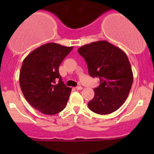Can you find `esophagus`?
Listing matches in <instances>:
<instances>
[{"instance_id": "obj_1", "label": "esophagus", "mask_w": 154, "mask_h": 154, "mask_svg": "<svg viewBox=\"0 0 154 154\" xmlns=\"http://www.w3.org/2000/svg\"><path fill=\"white\" fill-rule=\"evenodd\" d=\"M75 88H76V89H77V90H82V89H83V87L80 86H78L76 87Z\"/></svg>"}]
</instances>
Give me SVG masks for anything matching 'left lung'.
<instances>
[{
  "label": "left lung",
  "instance_id": "1",
  "mask_svg": "<svg viewBox=\"0 0 154 154\" xmlns=\"http://www.w3.org/2000/svg\"><path fill=\"white\" fill-rule=\"evenodd\" d=\"M91 77L100 79L94 96L88 103L94 112L107 115L123 105L128 97L133 74L128 57L120 48L107 41H97L78 49Z\"/></svg>",
  "mask_w": 154,
  "mask_h": 154
}]
</instances>
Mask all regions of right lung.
I'll use <instances>...</instances> for the list:
<instances>
[{
	"label": "right lung",
	"instance_id": "obj_1",
	"mask_svg": "<svg viewBox=\"0 0 154 154\" xmlns=\"http://www.w3.org/2000/svg\"><path fill=\"white\" fill-rule=\"evenodd\" d=\"M72 49L47 43L32 51L23 61L19 74L21 91L29 104L43 114L55 115L67 104L71 88L62 81L59 67Z\"/></svg>",
	"mask_w": 154,
	"mask_h": 154
}]
</instances>
